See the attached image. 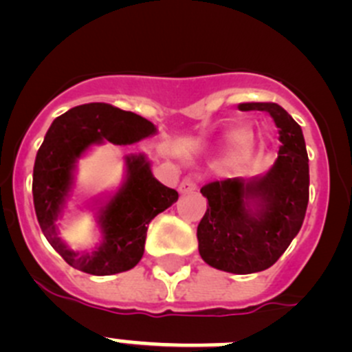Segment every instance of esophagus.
<instances>
[{
    "instance_id": "esophagus-1",
    "label": "esophagus",
    "mask_w": 352,
    "mask_h": 352,
    "mask_svg": "<svg viewBox=\"0 0 352 352\" xmlns=\"http://www.w3.org/2000/svg\"><path fill=\"white\" fill-rule=\"evenodd\" d=\"M195 190H197V181H195V177H191V176L183 177V181L179 183V193H183V195L193 193Z\"/></svg>"
}]
</instances>
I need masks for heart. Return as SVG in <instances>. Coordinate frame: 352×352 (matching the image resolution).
Masks as SVG:
<instances>
[{
  "mask_svg": "<svg viewBox=\"0 0 352 352\" xmlns=\"http://www.w3.org/2000/svg\"><path fill=\"white\" fill-rule=\"evenodd\" d=\"M232 140L238 145H241V147H245V145L248 144V133H246V131H236V133L232 135Z\"/></svg>",
  "mask_w": 352,
  "mask_h": 352,
  "instance_id": "1",
  "label": "heart"
}]
</instances>
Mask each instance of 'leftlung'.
Here are the masks:
<instances>
[{"mask_svg":"<svg viewBox=\"0 0 352 352\" xmlns=\"http://www.w3.org/2000/svg\"><path fill=\"white\" fill-rule=\"evenodd\" d=\"M239 111H263L279 128V154L260 179H221L201 186L208 207L197 229L198 252L210 267L255 274L280 258L305 221L309 168L301 126L276 102H241ZM256 199L259 207L251 210Z\"/></svg>","mask_w":352,"mask_h":352,"instance_id":"obj_1","label":"left lung"}]
</instances>
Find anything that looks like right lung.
Masks as SVG:
<instances>
[{
  "label": "right lung",
  "instance_id": "1",
  "mask_svg": "<svg viewBox=\"0 0 352 352\" xmlns=\"http://www.w3.org/2000/svg\"><path fill=\"white\" fill-rule=\"evenodd\" d=\"M152 133L155 126L151 121L106 102L73 107L47 130L34 164V207L46 239L73 269L90 276L133 269L144 256L148 222L177 200L176 190L152 176L144 155H130L126 183L99 212L102 245L92 253H76L58 238L54 222L72 186L75 159L102 140L128 145Z\"/></svg>",
  "mask_w": 352,
  "mask_h": 352
}]
</instances>
